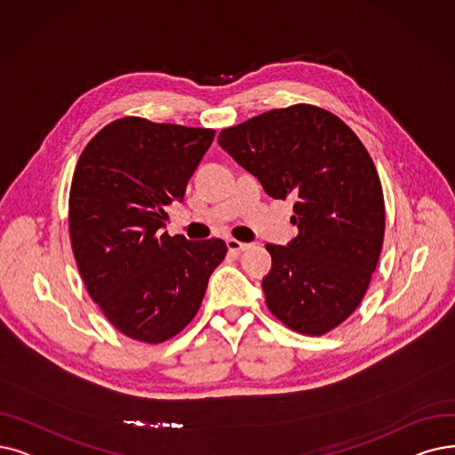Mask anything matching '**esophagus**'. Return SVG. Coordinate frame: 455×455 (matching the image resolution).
Instances as JSON below:
<instances>
[{"label": "esophagus", "mask_w": 455, "mask_h": 455, "mask_svg": "<svg viewBox=\"0 0 455 455\" xmlns=\"http://www.w3.org/2000/svg\"><path fill=\"white\" fill-rule=\"evenodd\" d=\"M226 244H228V250H229V251H244V250L250 246V244L241 243V241H237V239H228Z\"/></svg>", "instance_id": "1"}]
</instances>
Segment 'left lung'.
<instances>
[{
	"label": "left lung",
	"instance_id": "1",
	"mask_svg": "<svg viewBox=\"0 0 455 455\" xmlns=\"http://www.w3.org/2000/svg\"><path fill=\"white\" fill-rule=\"evenodd\" d=\"M275 199H295L287 246L267 244L265 302L291 331L321 336L364 299L385 239V197L373 160L334 114L295 104L218 136Z\"/></svg>",
	"mask_w": 455,
	"mask_h": 455
}]
</instances>
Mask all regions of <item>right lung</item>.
<instances>
[{"instance_id":"1","label":"right lung","mask_w":455,"mask_h":455,"mask_svg":"<svg viewBox=\"0 0 455 455\" xmlns=\"http://www.w3.org/2000/svg\"><path fill=\"white\" fill-rule=\"evenodd\" d=\"M214 140L212 129L123 117L80 155L68 196L70 244L82 280L106 319L143 343L179 334L202 306L222 239L162 231L173 199Z\"/></svg>"}]
</instances>
